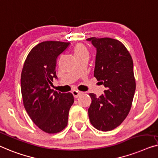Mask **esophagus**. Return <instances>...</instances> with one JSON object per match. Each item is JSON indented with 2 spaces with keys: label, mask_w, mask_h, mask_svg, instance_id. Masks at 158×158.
I'll use <instances>...</instances> for the list:
<instances>
[{
  "label": "esophagus",
  "mask_w": 158,
  "mask_h": 158,
  "mask_svg": "<svg viewBox=\"0 0 158 158\" xmlns=\"http://www.w3.org/2000/svg\"><path fill=\"white\" fill-rule=\"evenodd\" d=\"M72 94H73V96L74 97V98H77V97H78L80 94H81V92H78V91H75V90H74V91H72Z\"/></svg>",
  "instance_id": "obj_1"
}]
</instances>
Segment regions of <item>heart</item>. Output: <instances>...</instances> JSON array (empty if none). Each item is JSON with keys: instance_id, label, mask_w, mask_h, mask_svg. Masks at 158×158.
<instances>
[{"instance_id": "obj_1", "label": "heart", "mask_w": 158, "mask_h": 158, "mask_svg": "<svg viewBox=\"0 0 158 158\" xmlns=\"http://www.w3.org/2000/svg\"><path fill=\"white\" fill-rule=\"evenodd\" d=\"M73 52L76 58L84 56V55H89L88 48L84 44L81 43H78L73 48Z\"/></svg>"}]
</instances>
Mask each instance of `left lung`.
<instances>
[{"label":"left lung","mask_w":158,"mask_h":158,"mask_svg":"<svg viewBox=\"0 0 158 158\" xmlns=\"http://www.w3.org/2000/svg\"><path fill=\"white\" fill-rule=\"evenodd\" d=\"M87 40L97 48L94 76L106 87L99 97L89 94L92 99L89 117L97 130L110 131L120 125L132 106L136 88L133 61L118 40L96 37Z\"/></svg>","instance_id":"obj_1"}]
</instances>
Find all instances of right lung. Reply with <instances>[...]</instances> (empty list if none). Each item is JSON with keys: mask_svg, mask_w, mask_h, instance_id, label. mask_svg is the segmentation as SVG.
Instances as JSON below:
<instances>
[{"mask_svg": "<svg viewBox=\"0 0 158 158\" xmlns=\"http://www.w3.org/2000/svg\"><path fill=\"white\" fill-rule=\"evenodd\" d=\"M69 42L43 41L31 50L23 64L21 89L23 106L34 123L48 134L61 132L67 126L69 112L74 103L72 93L50 88L56 78V61Z\"/></svg>", "mask_w": 158, "mask_h": 158, "instance_id": "right-lung-1", "label": "right lung"}]
</instances>
